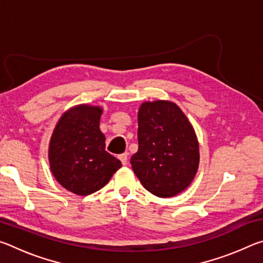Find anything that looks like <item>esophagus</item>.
Listing matches in <instances>:
<instances>
[{
	"instance_id": "34e87169",
	"label": "esophagus",
	"mask_w": 263,
	"mask_h": 263,
	"mask_svg": "<svg viewBox=\"0 0 263 263\" xmlns=\"http://www.w3.org/2000/svg\"><path fill=\"white\" fill-rule=\"evenodd\" d=\"M118 158H119V160H121L123 166H125V164L127 163V153H123V154L119 155Z\"/></svg>"
}]
</instances>
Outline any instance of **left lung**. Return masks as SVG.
Listing matches in <instances>:
<instances>
[{
    "label": "left lung",
    "instance_id": "obj_1",
    "mask_svg": "<svg viewBox=\"0 0 263 263\" xmlns=\"http://www.w3.org/2000/svg\"><path fill=\"white\" fill-rule=\"evenodd\" d=\"M138 152L131 166L146 190L158 197L180 194L194 180L199 162L197 137L175 103L145 102L138 112Z\"/></svg>",
    "mask_w": 263,
    "mask_h": 263
}]
</instances>
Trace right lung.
<instances>
[{
  "mask_svg": "<svg viewBox=\"0 0 263 263\" xmlns=\"http://www.w3.org/2000/svg\"><path fill=\"white\" fill-rule=\"evenodd\" d=\"M101 115L99 106H75L62 115L52 135L48 151L51 171L70 193H95L122 167L121 161L105 151Z\"/></svg>",
  "mask_w": 263,
  "mask_h": 263,
  "instance_id": "obj_1",
  "label": "right lung"
}]
</instances>
